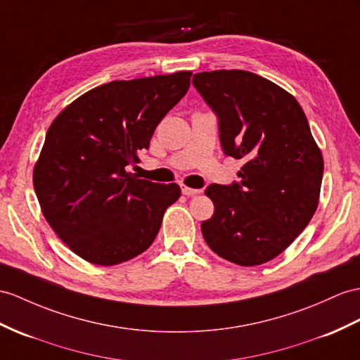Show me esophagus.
<instances>
[{"instance_id": "obj_1", "label": "esophagus", "mask_w": 360, "mask_h": 360, "mask_svg": "<svg viewBox=\"0 0 360 360\" xmlns=\"http://www.w3.org/2000/svg\"><path fill=\"white\" fill-rule=\"evenodd\" d=\"M198 192H200V189H194V188H189V186H186V185H181V194H183V195H188V197L197 195Z\"/></svg>"}]
</instances>
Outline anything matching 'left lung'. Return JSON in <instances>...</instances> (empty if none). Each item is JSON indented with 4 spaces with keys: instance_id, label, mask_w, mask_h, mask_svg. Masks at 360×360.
Masks as SVG:
<instances>
[{
    "instance_id": "8db88e82",
    "label": "left lung",
    "mask_w": 360,
    "mask_h": 360,
    "mask_svg": "<svg viewBox=\"0 0 360 360\" xmlns=\"http://www.w3.org/2000/svg\"><path fill=\"white\" fill-rule=\"evenodd\" d=\"M218 116L226 155L244 159L240 181L210 185L214 215L201 233L218 257L259 266L283 253L316 212L323 159L301 105L266 77L214 70L192 77Z\"/></svg>"
}]
</instances>
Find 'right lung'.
I'll use <instances>...</instances> for the list:
<instances>
[{
    "mask_svg": "<svg viewBox=\"0 0 360 360\" xmlns=\"http://www.w3.org/2000/svg\"><path fill=\"white\" fill-rule=\"evenodd\" d=\"M191 72L112 81L79 96L49 127L33 168L42 215L77 257L116 266L145 252L165 210L180 197L175 183L127 171L150 148L154 129L186 94Z\"/></svg>",
    "mask_w": 360,
    "mask_h": 360,
    "instance_id": "add662e5",
    "label": "right lung"
}]
</instances>
